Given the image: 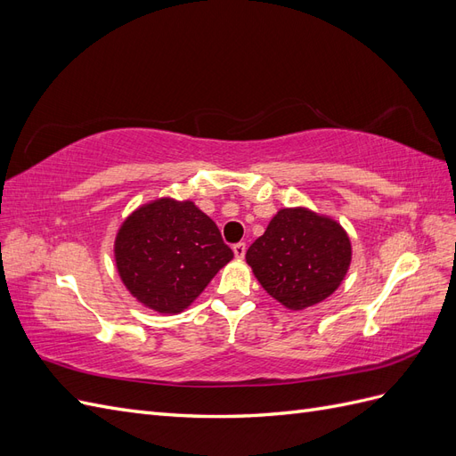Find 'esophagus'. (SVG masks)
Returning <instances> with one entry per match:
<instances>
[{
	"instance_id": "1",
	"label": "esophagus",
	"mask_w": 456,
	"mask_h": 456,
	"mask_svg": "<svg viewBox=\"0 0 456 456\" xmlns=\"http://www.w3.org/2000/svg\"><path fill=\"white\" fill-rule=\"evenodd\" d=\"M245 251H247V245L245 243H236V245H233V255H236V258H243Z\"/></svg>"
}]
</instances>
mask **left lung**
<instances>
[{"label": "left lung", "instance_id": "obj_1", "mask_svg": "<svg viewBox=\"0 0 456 456\" xmlns=\"http://www.w3.org/2000/svg\"><path fill=\"white\" fill-rule=\"evenodd\" d=\"M247 265L287 310H305L333 295L352 262V243L335 218L287 207L247 249Z\"/></svg>", "mask_w": 456, "mask_h": 456}]
</instances>
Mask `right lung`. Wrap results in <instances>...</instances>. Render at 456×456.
<instances>
[{
	"label": "right lung",
	"instance_id": "1",
	"mask_svg": "<svg viewBox=\"0 0 456 456\" xmlns=\"http://www.w3.org/2000/svg\"><path fill=\"white\" fill-rule=\"evenodd\" d=\"M114 258L123 285L142 306L181 314L233 253L194 201L159 198L123 220Z\"/></svg>",
	"mask_w": 456,
	"mask_h": 456
}]
</instances>
